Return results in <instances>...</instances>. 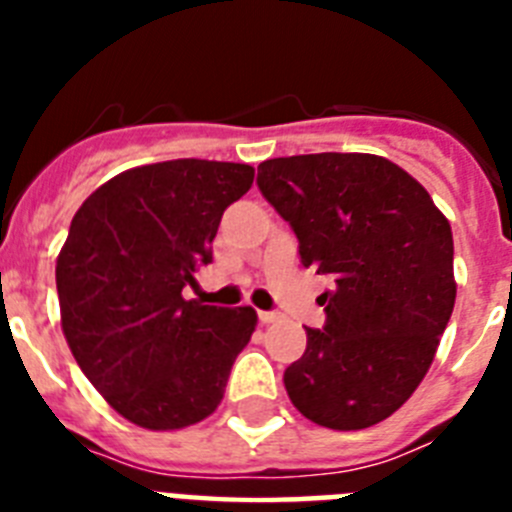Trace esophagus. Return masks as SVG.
Here are the masks:
<instances>
[{"label": "esophagus", "instance_id": "34e87169", "mask_svg": "<svg viewBox=\"0 0 512 512\" xmlns=\"http://www.w3.org/2000/svg\"><path fill=\"white\" fill-rule=\"evenodd\" d=\"M259 320L264 325H271V323H277V320H282V315H279V312H274V310H261Z\"/></svg>", "mask_w": 512, "mask_h": 512}]
</instances>
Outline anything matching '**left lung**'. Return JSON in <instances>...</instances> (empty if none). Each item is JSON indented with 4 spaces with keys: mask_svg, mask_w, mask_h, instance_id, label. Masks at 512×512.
<instances>
[{
    "mask_svg": "<svg viewBox=\"0 0 512 512\" xmlns=\"http://www.w3.org/2000/svg\"><path fill=\"white\" fill-rule=\"evenodd\" d=\"M261 194L295 230L300 261L333 277L323 328L284 387L333 431L390 418L423 382L454 312L449 220L408 171L372 153L269 158Z\"/></svg>",
    "mask_w": 512,
    "mask_h": 512,
    "instance_id": "1",
    "label": "left lung"
}]
</instances>
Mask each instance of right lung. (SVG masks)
I'll return each mask as SVG.
<instances>
[{
	"label": "right lung",
	"mask_w": 512,
	"mask_h": 512,
	"mask_svg": "<svg viewBox=\"0 0 512 512\" xmlns=\"http://www.w3.org/2000/svg\"><path fill=\"white\" fill-rule=\"evenodd\" d=\"M251 184L248 164L174 158L117 174L71 220L56 264L63 336L99 395L140 428L215 413L251 341V307L182 297Z\"/></svg>",
	"instance_id": "right-lung-1"
}]
</instances>
